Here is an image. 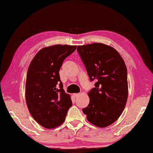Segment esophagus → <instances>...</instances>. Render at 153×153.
Wrapping results in <instances>:
<instances>
[{
    "label": "esophagus",
    "mask_w": 153,
    "mask_h": 153,
    "mask_svg": "<svg viewBox=\"0 0 153 153\" xmlns=\"http://www.w3.org/2000/svg\"><path fill=\"white\" fill-rule=\"evenodd\" d=\"M73 95L74 97H75V98H76V97H78V96H80V93H74Z\"/></svg>",
    "instance_id": "obj_1"
}]
</instances>
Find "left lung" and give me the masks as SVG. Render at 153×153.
I'll list each match as a JSON object with an SVG mask.
<instances>
[{
	"instance_id": "obj_1",
	"label": "left lung",
	"mask_w": 153,
	"mask_h": 153,
	"mask_svg": "<svg viewBox=\"0 0 153 153\" xmlns=\"http://www.w3.org/2000/svg\"><path fill=\"white\" fill-rule=\"evenodd\" d=\"M78 52L95 87L88 92L89 103L82 111L88 121L105 128L121 116L128 96L127 68L117 51L94 43L78 46Z\"/></svg>"
}]
</instances>
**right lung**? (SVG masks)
I'll use <instances>...</instances> for the list:
<instances>
[{
	"label": "right lung",
	"instance_id": "right-lung-1",
	"mask_svg": "<svg viewBox=\"0 0 153 153\" xmlns=\"http://www.w3.org/2000/svg\"><path fill=\"white\" fill-rule=\"evenodd\" d=\"M76 48V45H68L45 47L29 64L25 82L26 103L32 117L45 128L61 125L72 105L71 96L63 89L59 70L64 60Z\"/></svg>",
	"mask_w": 153,
	"mask_h": 153
}]
</instances>
